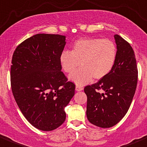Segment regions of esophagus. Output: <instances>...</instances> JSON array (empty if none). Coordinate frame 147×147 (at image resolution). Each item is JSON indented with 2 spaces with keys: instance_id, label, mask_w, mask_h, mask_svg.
I'll return each mask as SVG.
<instances>
[{
  "instance_id": "obj_1",
  "label": "esophagus",
  "mask_w": 147,
  "mask_h": 147,
  "mask_svg": "<svg viewBox=\"0 0 147 147\" xmlns=\"http://www.w3.org/2000/svg\"><path fill=\"white\" fill-rule=\"evenodd\" d=\"M75 90L78 91V92H79V91H81L82 90V88H81V87H79L77 85L76 87H75Z\"/></svg>"
}]
</instances>
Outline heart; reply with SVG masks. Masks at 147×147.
Listing matches in <instances>:
<instances>
[{
	"mask_svg": "<svg viewBox=\"0 0 147 147\" xmlns=\"http://www.w3.org/2000/svg\"><path fill=\"white\" fill-rule=\"evenodd\" d=\"M117 58V47L108 39L82 38L74 42L72 50L59 56L62 70L71 73L81 63L82 67L69 76L71 82L83 86L92 80L105 78L113 69Z\"/></svg>",
	"mask_w": 147,
	"mask_h": 147,
	"instance_id": "1",
	"label": "heart"
}]
</instances>
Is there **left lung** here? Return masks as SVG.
<instances>
[{
	"mask_svg": "<svg viewBox=\"0 0 147 147\" xmlns=\"http://www.w3.org/2000/svg\"><path fill=\"white\" fill-rule=\"evenodd\" d=\"M114 39L117 58L113 69L98 82L84 88L88 98L87 118L91 123L100 128L112 127L124 117L137 85L134 52L121 36L116 34Z\"/></svg>",
	"mask_w": 147,
	"mask_h": 147,
	"instance_id": "8db88e82",
	"label": "left lung"
}]
</instances>
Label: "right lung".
<instances>
[{"instance_id": "1", "label": "right lung", "mask_w": 147, "mask_h": 147, "mask_svg": "<svg viewBox=\"0 0 147 147\" xmlns=\"http://www.w3.org/2000/svg\"><path fill=\"white\" fill-rule=\"evenodd\" d=\"M66 36L37 34L16 47L12 57L11 83L21 113L39 130L49 131L65 122V108L75 85L61 71L59 56Z\"/></svg>"}]
</instances>
